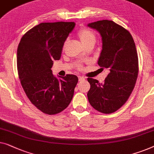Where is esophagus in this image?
<instances>
[{"mask_svg": "<svg viewBox=\"0 0 154 154\" xmlns=\"http://www.w3.org/2000/svg\"><path fill=\"white\" fill-rule=\"evenodd\" d=\"M79 81H84V80H85V78H84V77H82V76H79Z\"/></svg>", "mask_w": 154, "mask_h": 154, "instance_id": "1", "label": "esophagus"}]
</instances>
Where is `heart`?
<instances>
[{"label":"heart","mask_w":154,"mask_h":154,"mask_svg":"<svg viewBox=\"0 0 154 154\" xmlns=\"http://www.w3.org/2000/svg\"><path fill=\"white\" fill-rule=\"evenodd\" d=\"M78 36L84 46L90 44H94L96 42V35L94 32L88 28H82L80 29L78 32ZM82 66L81 64L78 65L79 69H82Z\"/></svg>","instance_id":"obj_1"}]
</instances>
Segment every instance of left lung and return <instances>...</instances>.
<instances>
[{
	"mask_svg": "<svg viewBox=\"0 0 154 154\" xmlns=\"http://www.w3.org/2000/svg\"><path fill=\"white\" fill-rule=\"evenodd\" d=\"M102 37V51L98 64L110 71L103 84L88 78V101L95 110L104 114L115 112L125 104L136 83L139 65L132 35L112 21L89 23Z\"/></svg>",
	"mask_w": 154,
	"mask_h": 154,
	"instance_id": "8db88e82",
	"label": "left lung"
}]
</instances>
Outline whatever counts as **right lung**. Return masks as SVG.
<instances>
[{"instance_id": "add662e5", "label": "right lung", "mask_w": 154, "mask_h": 154, "mask_svg": "<svg viewBox=\"0 0 154 154\" xmlns=\"http://www.w3.org/2000/svg\"><path fill=\"white\" fill-rule=\"evenodd\" d=\"M75 26L74 22L41 23L26 32L17 48V70L26 96L36 108L47 115L61 112L72 101L79 81L67 74L53 76V60L60 59L62 47Z\"/></svg>"}]
</instances>
